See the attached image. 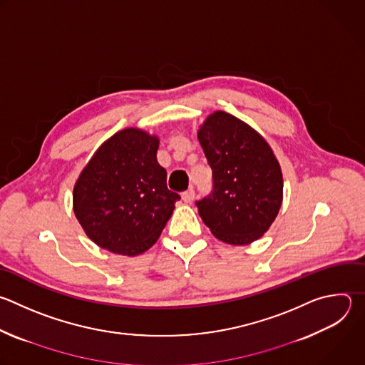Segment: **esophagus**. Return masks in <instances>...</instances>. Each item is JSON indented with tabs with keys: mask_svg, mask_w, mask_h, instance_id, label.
Listing matches in <instances>:
<instances>
[{
	"mask_svg": "<svg viewBox=\"0 0 365 365\" xmlns=\"http://www.w3.org/2000/svg\"><path fill=\"white\" fill-rule=\"evenodd\" d=\"M182 199H183V202H186V203H192V200L195 199V190H193L192 187L187 189L186 192L182 193Z\"/></svg>",
	"mask_w": 365,
	"mask_h": 365,
	"instance_id": "obj_1",
	"label": "esophagus"
}]
</instances>
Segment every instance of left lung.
Here are the masks:
<instances>
[{
	"mask_svg": "<svg viewBox=\"0 0 365 365\" xmlns=\"http://www.w3.org/2000/svg\"><path fill=\"white\" fill-rule=\"evenodd\" d=\"M197 139L212 169V195L196 202L215 237L250 245L271 227L284 199V179L268 142L245 121L216 110Z\"/></svg>",
	"mask_w": 365,
	"mask_h": 365,
	"instance_id": "1",
	"label": "left lung"
}]
</instances>
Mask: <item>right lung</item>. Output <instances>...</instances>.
I'll return each mask as SVG.
<instances>
[{
    "label": "right lung",
    "instance_id": "1",
    "mask_svg": "<svg viewBox=\"0 0 365 365\" xmlns=\"http://www.w3.org/2000/svg\"><path fill=\"white\" fill-rule=\"evenodd\" d=\"M159 138L138 128L114 133L91 156L73 189V210L103 250L136 257L152 248L180 196L158 163Z\"/></svg>",
    "mask_w": 365,
    "mask_h": 365
}]
</instances>
